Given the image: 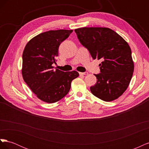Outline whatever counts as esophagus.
<instances>
[{
	"label": "esophagus",
	"instance_id": "esophagus-1",
	"mask_svg": "<svg viewBox=\"0 0 149 149\" xmlns=\"http://www.w3.org/2000/svg\"><path fill=\"white\" fill-rule=\"evenodd\" d=\"M88 74V72H83V73H82V72H80V73H79L80 75H86V74Z\"/></svg>",
	"mask_w": 149,
	"mask_h": 149
}]
</instances>
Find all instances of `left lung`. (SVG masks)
Instances as JSON below:
<instances>
[{
  "mask_svg": "<svg viewBox=\"0 0 149 149\" xmlns=\"http://www.w3.org/2000/svg\"><path fill=\"white\" fill-rule=\"evenodd\" d=\"M78 38L93 59H102L101 73L94 74L96 84L90 88L94 96L104 101L119 97L128 88L134 65L129 44L115 31L104 27L75 29Z\"/></svg>",
  "mask_w": 149,
  "mask_h": 149,
  "instance_id": "left-lung-1",
  "label": "left lung"
}]
</instances>
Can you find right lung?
<instances>
[{"label": "right lung", "instance_id": "right-lung-1", "mask_svg": "<svg viewBox=\"0 0 149 149\" xmlns=\"http://www.w3.org/2000/svg\"><path fill=\"white\" fill-rule=\"evenodd\" d=\"M73 30H49L40 33L26 43L22 55V74L37 97L47 103L60 101L68 93L71 81L79 76L76 71L54 70L58 48Z\"/></svg>", "mask_w": 149, "mask_h": 149}]
</instances>
